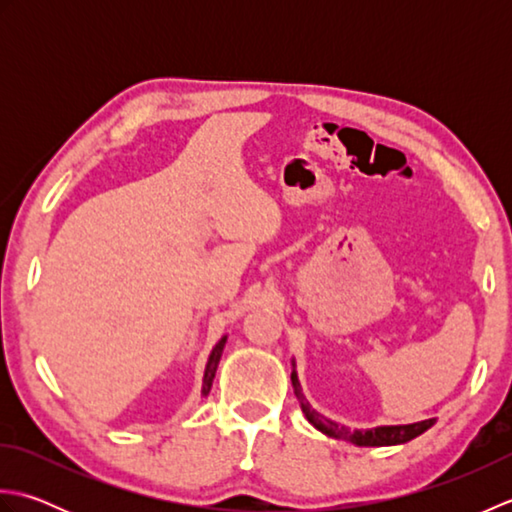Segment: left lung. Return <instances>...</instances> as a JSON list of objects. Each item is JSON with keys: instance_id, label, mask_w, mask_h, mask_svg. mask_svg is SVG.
<instances>
[{"instance_id": "obj_1", "label": "left lung", "mask_w": 512, "mask_h": 512, "mask_svg": "<svg viewBox=\"0 0 512 512\" xmlns=\"http://www.w3.org/2000/svg\"><path fill=\"white\" fill-rule=\"evenodd\" d=\"M290 380H292V387H295V396L299 400L301 411L306 413V418L312 427L319 429L321 433H325V436H330L334 440L352 442V444H356V447H391V444H405L413 438H418L420 433H424L427 429H431L433 424H436V418H429V420L413 422V424H391V427H374V429H350V427H345V424H339V422L321 416L317 409H312V405L301 391L295 361H292Z\"/></svg>"}]
</instances>
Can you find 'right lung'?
<instances>
[{"label":"right lung","mask_w":512,"mask_h":512,"mask_svg":"<svg viewBox=\"0 0 512 512\" xmlns=\"http://www.w3.org/2000/svg\"><path fill=\"white\" fill-rule=\"evenodd\" d=\"M226 339L228 336H222L220 341L215 343L213 352L209 356V361H206V369H204V378H202V396H206L211 391V385H213V378H215V372H217V365H220V358H222V352H224V345H226Z\"/></svg>","instance_id":"right-lung-1"}]
</instances>
